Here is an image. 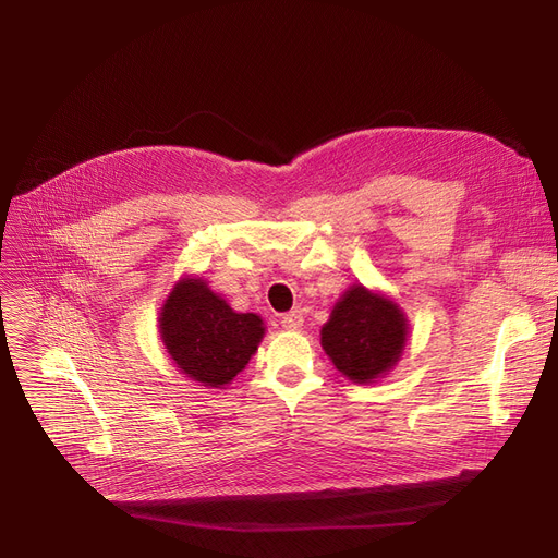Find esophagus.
Wrapping results in <instances>:
<instances>
[{
  "label": "esophagus",
  "instance_id": "obj_1",
  "mask_svg": "<svg viewBox=\"0 0 558 558\" xmlns=\"http://www.w3.org/2000/svg\"><path fill=\"white\" fill-rule=\"evenodd\" d=\"M282 328L284 330H289V332H296V330H301L303 328V314L299 312V310H291V312H287L284 316H282Z\"/></svg>",
  "mask_w": 558,
  "mask_h": 558
}]
</instances>
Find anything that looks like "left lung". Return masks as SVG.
Returning a JSON list of instances; mask_svg holds the SVG:
<instances>
[{"label": "left lung", "instance_id": "left-lung-1", "mask_svg": "<svg viewBox=\"0 0 558 558\" xmlns=\"http://www.w3.org/2000/svg\"><path fill=\"white\" fill-rule=\"evenodd\" d=\"M407 337L409 320L402 307L364 284L348 287L320 328L326 355L355 385L385 377L400 362Z\"/></svg>", "mask_w": 558, "mask_h": 558}]
</instances>
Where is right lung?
<instances>
[{"mask_svg":"<svg viewBox=\"0 0 558 558\" xmlns=\"http://www.w3.org/2000/svg\"><path fill=\"white\" fill-rule=\"evenodd\" d=\"M158 330L169 360L208 389L228 387L267 332L262 316L234 312L196 276H183L171 287L160 307Z\"/></svg>","mask_w":558,"mask_h":558,"instance_id":"1","label":"right lung"}]
</instances>
